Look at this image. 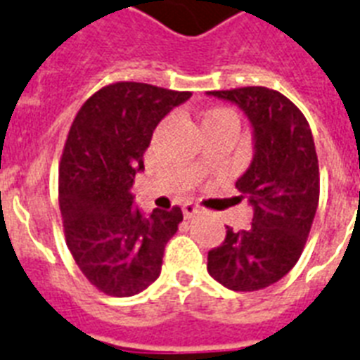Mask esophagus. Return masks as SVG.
I'll list each match as a JSON object with an SVG mask.
<instances>
[{
  "mask_svg": "<svg viewBox=\"0 0 360 360\" xmlns=\"http://www.w3.org/2000/svg\"><path fill=\"white\" fill-rule=\"evenodd\" d=\"M182 212L186 219H191V217H195L197 214H200V206L195 202H186L182 206Z\"/></svg>",
  "mask_w": 360,
  "mask_h": 360,
  "instance_id": "obj_1",
  "label": "esophagus"
}]
</instances>
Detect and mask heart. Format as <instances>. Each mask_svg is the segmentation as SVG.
<instances>
[{"label": "heart", "mask_w": 360, "mask_h": 360, "mask_svg": "<svg viewBox=\"0 0 360 360\" xmlns=\"http://www.w3.org/2000/svg\"><path fill=\"white\" fill-rule=\"evenodd\" d=\"M226 117H230V119H236V115L230 111V109H214V111H210L206 117H204V120H215V119H226Z\"/></svg>", "instance_id": "obj_1"}]
</instances>
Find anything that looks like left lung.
Here are the masks:
<instances>
[{"label":"left lung","instance_id":"obj_1","mask_svg":"<svg viewBox=\"0 0 360 360\" xmlns=\"http://www.w3.org/2000/svg\"><path fill=\"white\" fill-rule=\"evenodd\" d=\"M236 103L252 128V162L236 188L252 206L247 230L226 226L223 245L208 252V273L225 288L255 292L295 266L320 200V169L304 115L267 87L210 91Z\"/></svg>","mask_w":360,"mask_h":360}]
</instances>
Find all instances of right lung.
Returning a JSON list of instances; mask_svg holds the SVG:
<instances>
[{"label":"right lung","instance_id":"right-lung-1","mask_svg":"<svg viewBox=\"0 0 360 360\" xmlns=\"http://www.w3.org/2000/svg\"><path fill=\"white\" fill-rule=\"evenodd\" d=\"M189 96L148 83H113L72 122L59 163V208L72 257L103 294L130 297L162 273L182 210L145 215L134 206L131 186L160 120Z\"/></svg>","mask_w":360,"mask_h":360}]
</instances>
